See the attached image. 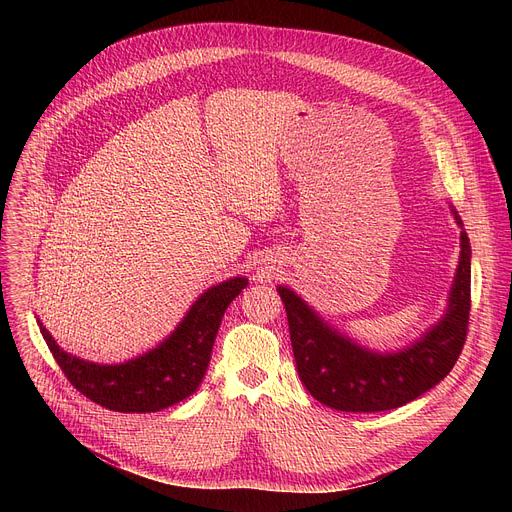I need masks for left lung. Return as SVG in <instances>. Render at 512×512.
<instances>
[{"label": "left lung", "instance_id": "obj_1", "mask_svg": "<svg viewBox=\"0 0 512 512\" xmlns=\"http://www.w3.org/2000/svg\"><path fill=\"white\" fill-rule=\"evenodd\" d=\"M461 255L444 315L398 351H373L342 334L288 286H278L299 378L309 394L336 411L378 413L398 409L440 384L459 359L471 311V245L461 215Z\"/></svg>", "mask_w": 512, "mask_h": 512}]
</instances>
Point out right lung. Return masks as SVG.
<instances>
[{
    "label": "right lung",
    "mask_w": 512,
    "mask_h": 512,
    "mask_svg": "<svg viewBox=\"0 0 512 512\" xmlns=\"http://www.w3.org/2000/svg\"><path fill=\"white\" fill-rule=\"evenodd\" d=\"M249 280L236 276L207 288L180 324L151 351L124 363H93L66 353L39 321V330L70 384L97 405L120 413H155L201 386L224 311Z\"/></svg>",
    "instance_id": "obj_1"
}]
</instances>
